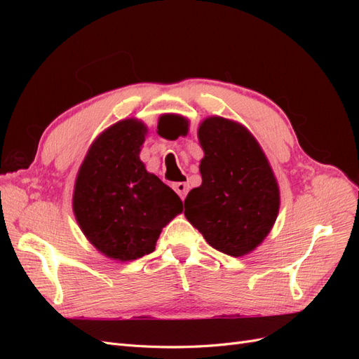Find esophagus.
I'll list each match as a JSON object with an SVG mask.
<instances>
[{
	"label": "esophagus",
	"mask_w": 359,
	"mask_h": 359,
	"mask_svg": "<svg viewBox=\"0 0 359 359\" xmlns=\"http://www.w3.org/2000/svg\"><path fill=\"white\" fill-rule=\"evenodd\" d=\"M173 190H175L178 193V196L184 201L187 196V191H189V184L187 182H175L173 184Z\"/></svg>",
	"instance_id": "1"
}]
</instances>
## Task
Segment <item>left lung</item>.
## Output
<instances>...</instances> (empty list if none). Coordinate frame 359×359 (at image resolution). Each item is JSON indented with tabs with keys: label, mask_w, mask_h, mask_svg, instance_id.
Segmentation results:
<instances>
[{
	"label": "left lung",
	"mask_w": 359,
	"mask_h": 359,
	"mask_svg": "<svg viewBox=\"0 0 359 359\" xmlns=\"http://www.w3.org/2000/svg\"><path fill=\"white\" fill-rule=\"evenodd\" d=\"M165 116L158 119V133ZM177 119L180 135L187 133L186 118ZM198 139L203 149L202 184L187 194L184 215L219 252L233 257L250 255L264 243L278 215L280 189L273 168L256 137L233 119L205 118Z\"/></svg>",
	"instance_id": "1"
}]
</instances>
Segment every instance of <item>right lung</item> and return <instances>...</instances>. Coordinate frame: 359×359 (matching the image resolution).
<instances>
[{
    "instance_id": "1",
    "label": "right lung",
    "mask_w": 359,
    "mask_h": 359,
    "mask_svg": "<svg viewBox=\"0 0 359 359\" xmlns=\"http://www.w3.org/2000/svg\"><path fill=\"white\" fill-rule=\"evenodd\" d=\"M148 127L121 119L95 137L78 170L73 212L103 256L128 262L153 252L161 229L182 212L178 194L145 169Z\"/></svg>"
}]
</instances>
